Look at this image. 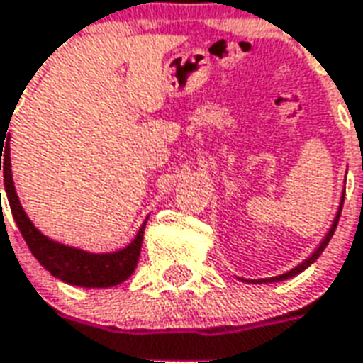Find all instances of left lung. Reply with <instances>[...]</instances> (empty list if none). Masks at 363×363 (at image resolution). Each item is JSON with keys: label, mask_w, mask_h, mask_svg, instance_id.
<instances>
[{"label": "left lung", "mask_w": 363, "mask_h": 363, "mask_svg": "<svg viewBox=\"0 0 363 363\" xmlns=\"http://www.w3.org/2000/svg\"><path fill=\"white\" fill-rule=\"evenodd\" d=\"M342 203H345V194L340 196V206H339V211H337V216H335V221H333L331 225V229H329V233L323 236V240H321V244H319L318 248L313 250V254H311L310 257H306L304 262L302 264H298L296 267H292L291 271H286V273H283V275H277V277H269V279H242V281H246V283H279V281H286V279H291V277H296L298 273H302L304 269H308L315 259L319 257V254L323 252L325 246L329 244V240H331V236L335 235V229H337V223H339V217H340V211H342Z\"/></svg>", "instance_id": "1"}]
</instances>
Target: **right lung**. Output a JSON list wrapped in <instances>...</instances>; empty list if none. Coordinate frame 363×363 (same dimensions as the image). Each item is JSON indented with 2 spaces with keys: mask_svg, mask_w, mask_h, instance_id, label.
<instances>
[{
  "mask_svg": "<svg viewBox=\"0 0 363 363\" xmlns=\"http://www.w3.org/2000/svg\"><path fill=\"white\" fill-rule=\"evenodd\" d=\"M1 144H5V147H0V171L4 169L5 194L9 200L11 213H13V219L17 223L21 235L28 244L32 256L38 259L40 265H44V269L50 271L53 277L61 279L63 283L86 286V289H107V286H115V284L127 281L136 269L138 257H140L142 238H144L147 217L146 221L142 223L140 230L136 233L133 242L117 252L92 254L86 250L55 242L34 227V223L28 219L26 211L21 206L15 182H13V173H11L9 138L7 140L1 138Z\"/></svg>",
  "mask_w": 363,
  "mask_h": 363,
  "instance_id": "obj_1",
  "label": "right lung"
}]
</instances>
